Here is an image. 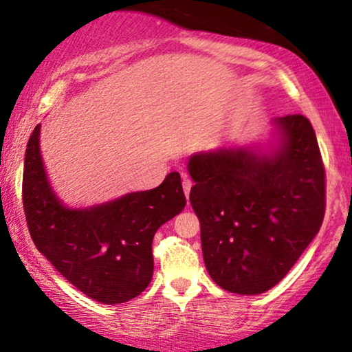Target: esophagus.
<instances>
[{"instance_id":"esophagus-1","label":"esophagus","mask_w":352,"mask_h":352,"mask_svg":"<svg viewBox=\"0 0 352 352\" xmlns=\"http://www.w3.org/2000/svg\"><path fill=\"white\" fill-rule=\"evenodd\" d=\"M182 187H184L186 197H189L190 189H192V181L187 177V175H182Z\"/></svg>"}]
</instances>
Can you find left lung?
Masks as SVG:
<instances>
[{
    "mask_svg": "<svg viewBox=\"0 0 352 352\" xmlns=\"http://www.w3.org/2000/svg\"><path fill=\"white\" fill-rule=\"evenodd\" d=\"M276 124L282 142L272 155L221 148L187 165L206 271L239 295L277 285L325 214V168L311 122L298 113Z\"/></svg>",
    "mask_w": 352,
    "mask_h": 352,
    "instance_id": "obj_1",
    "label": "left lung"
}]
</instances>
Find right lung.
<instances>
[{
  "label": "right lung",
  "instance_id": "right-lung-1",
  "mask_svg": "<svg viewBox=\"0 0 352 352\" xmlns=\"http://www.w3.org/2000/svg\"><path fill=\"white\" fill-rule=\"evenodd\" d=\"M22 201L38 252L86 296L120 305L151 283L153 235L184 210L186 195L179 173L173 171L152 190L88 210L67 208L47 182L36 124L25 151Z\"/></svg>",
  "mask_w": 352,
  "mask_h": 352
}]
</instances>
